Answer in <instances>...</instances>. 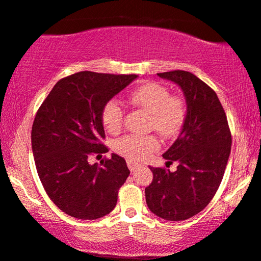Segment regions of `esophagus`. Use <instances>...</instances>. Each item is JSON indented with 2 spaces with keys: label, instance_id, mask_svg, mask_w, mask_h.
Wrapping results in <instances>:
<instances>
[{
  "label": "esophagus",
  "instance_id": "esophagus-1",
  "mask_svg": "<svg viewBox=\"0 0 261 261\" xmlns=\"http://www.w3.org/2000/svg\"><path fill=\"white\" fill-rule=\"evenodd\" d=\"M127 166L130 171H134L139 166V164L133 162V160H127Z\"/></svg>",
  "mask_w": 261,
  "mask_h": 261
}]
</instances>
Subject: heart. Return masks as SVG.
Returning <instances> with one entry per match:
<instances>
[{
  "label": "heart",
  "mask_w": 261,
  "mask_h": 261,
  "mask_svg": "<svg viewBox=\"0 0 261 261\" xmlns=\"http://www.w3.org/2000/svg\"><path fill=\"white\" fill-rule=\"evenodd\" d=\"M129 101L149 114L148 128L165 139L178 137L187 123L189 108L185 98L180 95H171L170 89L163 84L146 82L139 85L130 91ZM101 117L109 133L116 134L122 129L124 110L115 99L103 106ZM159 147L160 141L155 134L126 135L114 145L116 153L133 162L146 159Z\"/></svg>",
  "instance_id": "obj_1"
}]
</instances>
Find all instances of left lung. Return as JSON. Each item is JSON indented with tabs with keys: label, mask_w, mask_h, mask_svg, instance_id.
Returning <instances> with one entry per match:
<instances>
[{
	"label": "left lung",
	"mask_w": 261,
	"mask_h": 261,
	"mask_svg": "<svg viewBox=\"0 0 261 261\" xmlns=\"http://www.w3.org/2000/svg\"><path fill=\"white\" fill-rule=\"evenodd\" d=\"M179 85L187 99V123L173 145L164 153L166 167L174 161L177 170L149 167L152 183L145 189L148 209L169 221H183L209 204L229 158L231 134L226 113L216 92L183 70L158 73Z\"/></svg>",
	"instance_id": "8db88e82"
}]
</instances>
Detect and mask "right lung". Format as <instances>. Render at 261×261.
Listing matches in <instances>:
<instances>
[{"label": "right lung", "mask_w": 261, "mask_h": 261, "mask_svg": "<svg viewBox=\"0 0 261 261\" xmlns=\"http://www.w3.org/2000/svg\"><path fill=\"white\" fill-rule=\"evenodd\" d=\"M137 74L82 71L57 82L32 126V149L39 178L51 201L67 215L96 220L115 208L129 176L126 160L113 153L101 164L88 158L108 152L103 106Z\"/></svg>", "instance_id": "right-lung-1"}]
</instances>
